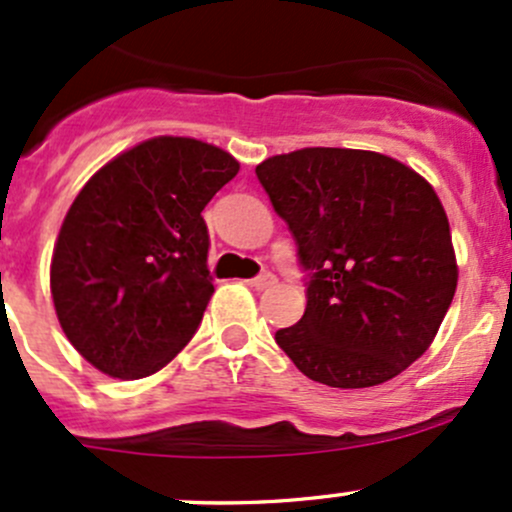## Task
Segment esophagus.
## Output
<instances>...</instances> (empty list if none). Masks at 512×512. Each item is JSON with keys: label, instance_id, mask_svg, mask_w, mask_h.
<instances>
[{"label": "esophagus", "instance_id": "obj_1", "mask_svg": "<svg viewBox=\"0 0 512 512\" xmlns=\"http://www.w3.org/2000/svg\"><path fill=\"white\" fill-rule=\"evenodd\" d=\"M251 288H256V291H268V288L276 286V276L273 273H263V276H256L251 278Z\"/></svg>", "mask_w": 512, "mask_h": 512}]
</instances>
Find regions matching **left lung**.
Instances as JSON below:
<instances>
[{"instance_id": "obj_1", "label": "left lung", "mask_w": 512, "mask_h": 512, "mask_svg": "<svg viewBox=\"0 0 512 512\" xmlns=\"http://www.w3.org/2000/svg\"><path fill=\"white\" fill-rule=\"evenodd\" d=\"M310 271L308 305L276 342L305 377L382 384L419 360L458 283L449 217L412 167L370 150L303 147L256 167Z\"/></svg>"}]
</instances>
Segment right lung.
<instances>
[{"instance_id": "obj_1", "label": "right lung", "mask_w": 512, "mask_h": 512, "mask_svg": "<svg viewBox=\"0 0 512 512\" xmlns=\"http://www.w3.org/2000/svg\"><path fill=\"white\" fill-rule=\"evenodd\" d=\"M236 172L217 145L160 135L113 157L73 199L51 295L68 342L96 370L147 377L197 333L214 293L202 209Z\"/></svg>"}]
</instances>
